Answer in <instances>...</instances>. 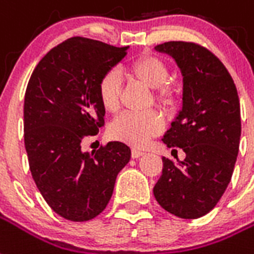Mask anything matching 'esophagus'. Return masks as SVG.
I'll use <instances>...</instances> for the list:
<instances>
[{
    "label": "esophagus",
    "instance_id": "obj_1",
    "mask_svg": "<svg viewBox=\"0 0 254 254\" xmlns=\"http://www.w3.org/2000/svg\"><path fill=\"white\" fill-rule=\"evenodd\" d=\"M131 155H132V158H133V159H137V158H140V156H143V155H144V152H143L141 149L133 148V149H132V152H131Z\"/></svg>",
    "mask_w": 254,
    "mask_h": 254
}]
</instances>
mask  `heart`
<instances>
[{
  "label": "heart",
  "instance_id": "obj_1",
  "mask_svg": "<svg viewBox=\"0 0 254 254\" xmlns=\"http://www.w3.org/2000/svg\"><path fill=\"white\" fill-rule=\"evenodd\" d=\"M129 71L147 87L155 90V102L159 105H174L179 96V90L168 82V67L160 58L155 56L139 57L129 66ZM122 78L117 70H110L102 76L98 84L100 105L107 113H115L119 109ZM163 128V122L158 114L126 113L117 118L110 126V135L127 144L141 147Z\"/></svg>",
  "mask_w": 254,
  "mask_h": 254
}]
</instances>
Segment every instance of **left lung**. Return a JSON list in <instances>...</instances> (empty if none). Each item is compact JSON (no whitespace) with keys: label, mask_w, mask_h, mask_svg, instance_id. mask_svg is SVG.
Segmentation results:
<instances>
[{"label":"left lung","mask_w":254,"mask_h":254,"mask_svg":"<svg viewBox=\"0 0 254 254\" xmlns=\"http://www.w3.org/2000/svg\"><path fill=\"white\" fill-rule=\"evenodd\" d=\"M155 50L172 57L182 71V110L162 140L182 148L186 159L163 158L154 196L172 215L198 219L215 208L233 174L241 136L237 88L223 62L205 47L171 41Z\"/></svg>","instance_id":"left-lung-1"}]
</instances>
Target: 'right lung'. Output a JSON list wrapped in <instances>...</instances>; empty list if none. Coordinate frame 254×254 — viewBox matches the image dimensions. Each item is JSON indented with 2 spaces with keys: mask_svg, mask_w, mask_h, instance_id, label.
Listing matches in <instances>:
<instances>
[{
  "mask_svg": "<svg viewBox=\"0 0 254 254\" xmlns=\"http://www.w3.org/2000/svg\"><path fill=\"white\" fill-rule=\"evenodd\" d=\"M127 50L72 37L39 61L27 83L23 137L31 176L53 211L70 221H88L105 211L118 174L131 159L122 141L82 151L84 137L105 125L100 78Z\"/></svg>",
  "mask_w": 254,
  "mask_h": 254,
  "instance_id": "add662e5",
  "label": "right lung"
}]
</instances>
